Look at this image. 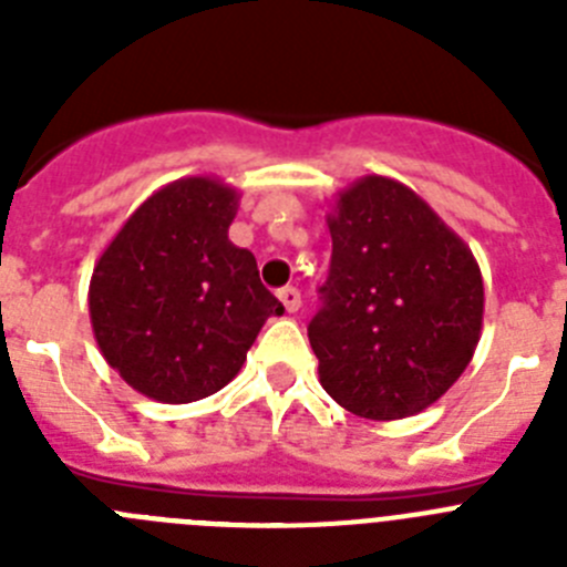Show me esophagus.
<instances>
[{"mask_svg":"<svg viewBox=\"0 0 567 567\" xmlns=\"http://www.w3.org/2000/svg\"><path fill=\"white\" fill-rule=\"evenodd\" d=\"M278 298H280V303H284V309H287V312H298V309H300V292L295 287H284L278 292Z\"/></svg>","mask_w":567,"mask_h":567,"instance_id":"34e87169","label":"esophagus"}]
</instances>
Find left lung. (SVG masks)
Wrapping results in <instances>:
<instances>
[{
	"mask_svg": "<svg viewBox=\"0 0 567 567\" xmlns=\"http://www.w3.org/2000/svg\"><path fill=\"white\" fill-rule=\"evenodd\" d=\"M332 264L309 323L320 385L346 412L400 420L437 403L474 358L483 275L405 184L363 175L327 215Z\"/></svg>",
	"mask_w": 567,
	"mask_h": 567,
	"instance_id": "left-lung-1",
	"label": "left lung"
}]
</instances>
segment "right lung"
Here are the masks:
<instances>
[{
	"label": "right lung",
	"instance_id": "1",
	"mask_svg": "<svg viewBox=\"0 0 567 567\" xmlns=\"http://www.w3.org/2000/svg\"><path fill=\"white\" fill-rule=\"evenodd\" d=\"M240 195L189 175L155 189L110 240L90 278V323L104 360L158 403H193L240 372L280 300L249 249L229 240Z\"/></svg>",
	"mask_w": 567,
	"mask_h": 567
}]
</instances>
